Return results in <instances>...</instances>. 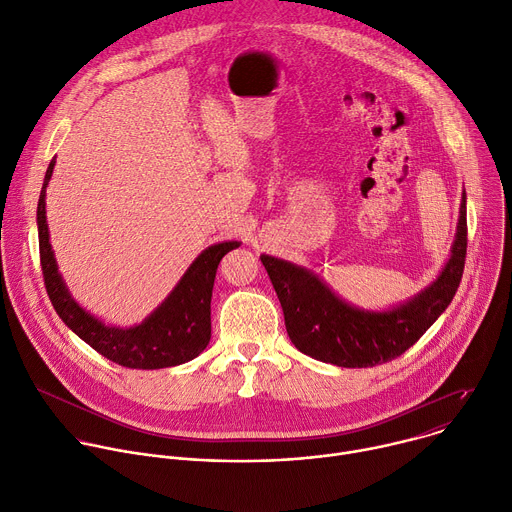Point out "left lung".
<instances>
[{
  "label": "left lung",
  "instance_id": "obj_1",
  "mask_svg": "<svg viewBox=\"0 0 512 512\" xmlns=\"http://www.w3.org/2000/svg\"><path fill=\"white\" fill-rule=\"evenodd\" d=\"M466 191L449 258L437 278L411 299L388 309H362L339 297L313 270L262 254L287 333L295 348L319 362L368 368L405 354L456 295L466 264Z\"/></svg>",
  "mask_w": 512,
  "mask_h": 512
}]
</instances>
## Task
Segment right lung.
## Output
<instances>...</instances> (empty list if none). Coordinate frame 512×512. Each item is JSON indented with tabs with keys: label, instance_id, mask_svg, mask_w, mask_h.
Listing matches in <instances>:
<instances>
[{
	"label": "right lung",
	"instance_id": "obj_1",
	"mask_svg": "<svg viewBox=\"0 0 512 512\" xmlns=\"http://www.w3.org/2000/svg\"><path fill=\"white\" fill-rule=\"evenodd\" d=\"M56 158L50 160L36 209L40 264L46 293L54 311L103 358L126 368L158 370L179 366L197 358L211 339V293L221 258L240 242H219L205 248L185 270L175 289L148 315L132 327L109 325L83 309L67 289L59 272L46 221V187Z\"/></svg>",
	"mask_w": 512,
	"mask_h": 512
}]
</instances>
